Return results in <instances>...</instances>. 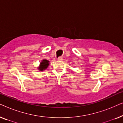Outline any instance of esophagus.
I'll return each instance as SVG.
<instances>
[{
	"label": "esophagus",
	"instance_id": "obj_1",
	"mask_svg": "<svg viewBox=\"0 0 123 123\" xmlns=\"http://www.w3.org/2000/svg\"><path fill=\"white\" fill-rule=\"evenodd\" d=\"M58 60L59 61H62V60H63V58H62V57H59L58 58Z\"/></svg>",
	"mask_w": 123,
	"mask_h": 123
}]
</instances>
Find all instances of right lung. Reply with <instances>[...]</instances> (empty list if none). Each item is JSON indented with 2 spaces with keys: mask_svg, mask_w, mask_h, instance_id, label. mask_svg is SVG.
<instances>
[{
  "mask_svg": "<svg viewBox=\"0 0 123 123\" xmlns=\"http://www.w3.org/2000/svg\"><path fill=\"white\" fill-rule=\"evenodd\" d=\"M50 62L46 59H43L40 62L39 67H37L38 70L39 71H43V70L46 69L48 68Z\"/></svg>",
  "mask_w": 123,
  "mask_h": 123,
  "instance_id": "1",
  "label": "right lung"
}]
</instances>
